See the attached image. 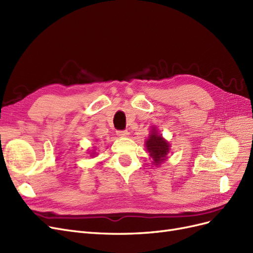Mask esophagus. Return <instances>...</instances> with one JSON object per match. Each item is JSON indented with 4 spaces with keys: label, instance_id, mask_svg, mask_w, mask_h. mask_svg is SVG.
<instances>
[{
    "label": "esophagus",
    "instance_id": "34e87169",
    "mask_svg": "<svg viewBox=\"0 0 253 253\" xmlns=\"http://www.w3.org/2000/svg\"><path fill=\"white\" fill-rule=\"evenodd\" d=\"M117 135L119 137H126V136H128V132L127 131H117Z\"/></svg>",
    "mask_w": 253,
    "mask_h": 253
}]
</instances>
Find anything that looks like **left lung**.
<instances>
[{
    "label": "left lung",
    "mask_w": 253,
    "mask_h": 253,
    "mask_svg": "<svg viewBox=\"0 0 253 253\" xmlns=\"http://www.w3.org/2000/svg\"><path fill=\"white\" fill-rule=\"evenodd\" d=\"M145 148L153 158V164L160 166V164L166 162L168 153L170 151V143L164 139L156 127L153 126L149 138L145 141Z\"/></svg>",
    "instance_id": "obj_1"
}]
</instances>
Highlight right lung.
Returning <instances> with one entry per match:
<instances>
[{"mask_svg":"<svg viewBox=\"0 0 253 253\" xmlns=\"http://www.w3.org/2000/svg\"><path fill=\"white\" fill-rule=\"evenodd\" d=\"M91 154H94V153H91Z\"/></svg>","mask_w":253,"mask_h":253,"instance_id":"obj_1","label":"right lung"}]
</instances>
